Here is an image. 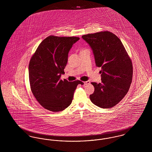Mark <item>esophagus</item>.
Returning a JSON list of instances; mask_svg holds the SVG:
<instances>
[{
  "label": "esophagus",
  "mask_w": 152,
  "mask_h": 152,
  "mask_svg": "<svg viewBox=\"0 0 152 152\" xmlns=\"http://www.w3.org/2000/svg\"><path fill=\"white\" fill-rule=\"evenodd\" d=\"M90 84V81H89V80L84 82V86H85V85H87V84Z\"/></svg>",
  "instance_id": "esophagus-1"
}]
</instances>
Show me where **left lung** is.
I'll return each mask as SVG.
<instances>
[{
	"instance_id": "left-lung-1",
	"label": "left lung",
	"mask_w": 152,
	"mask_h": 152,
	"mask_svg": "<svg viewBox=\"0 0 152 152\" xmlns=\"http://www.w3.org/2000/svg\"><path fill=\"white\" fill-rule=\"evenodd\" d=\"M82 38L93 51L96 66L101 68V83H91L94 91L90 100L101 108L113 107L129 89L133 76L130 58L120 39L110 32L87 34Z\"/></svg>"
}]
</instances>
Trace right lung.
Here are the masks:
<instances>
[{
  "instance_id": "right-lung-1",
  "label": "right lung",
  "mask_w": 152,
  "mask_h": 152,
  "mask_svg": "<svg viewBox=\"0 0 152 152\" xmlns=\"http://www.w3.org/2000/svg\"><path fill=\"white\" fill-rule=\"evenodd\" d=\"M77 37L50 36L39 44L29 61V83L37 101L44 108L58 112L72 103L80 81L60 79L68 61V52Z\"/></svg>"
}]
</instances>
